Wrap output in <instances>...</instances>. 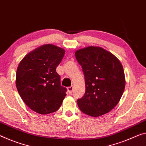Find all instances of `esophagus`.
<instances>
[{
    "instance_id": "esophagus-1",
    "label": "esophagus",
    "mask_w": 146,
    "mask_h": 146,
    "mask_svg": "<svg viewBox=\"0 0 146 146\" xmlns=\"http://www.w3.org/2000/svg\"><path fill=\"white\" fill-rule=\"evenodd\" d=\"M73 87L72 86H71L70 87H68V91L69 94H71V93H72V92H73Z\"/></svg>"
}]
</instances>
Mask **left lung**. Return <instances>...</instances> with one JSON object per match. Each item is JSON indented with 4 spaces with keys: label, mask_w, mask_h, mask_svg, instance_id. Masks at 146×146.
Wrapping results in <instances>:
<instances>
[{
    "label": "left lung",
    "mask_w": 146,
    "mask_h": 146,
    "mask_svg": "<svg viewBox=\"0 0 146 146\" xmlns=\"http://www.w3.org/2000/svg\"><path fill=\"white\" fill-rule=\"evenodd\" d=\"M85 79V94L77 100L84 114L98 117L112 110L123 94L125 78L121 62L101 47H89L75 52Z\"/></svg>",
    "instance_id": "1"
}]
</instances>
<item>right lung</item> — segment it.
Masks as SVG:
<instances>
[{
	"label": "right lung",
	"mask_w": 146,
	"mask_h": 146,
	"mask_svg": "<svg viewBox=\"0 0 146 146\" xmlns=\"http://www.w3.org/2000/svg\"><path fill=\"white\" fill-rule=\"evenodd\" d=\"M65 50L45 44L30 52L19 62L15 84L25 103L32 110L48 114L59 109L66 96L56 69L63 59Z\"/></svg>",
	"instance_id": "add662e5"
}]
</instances>
